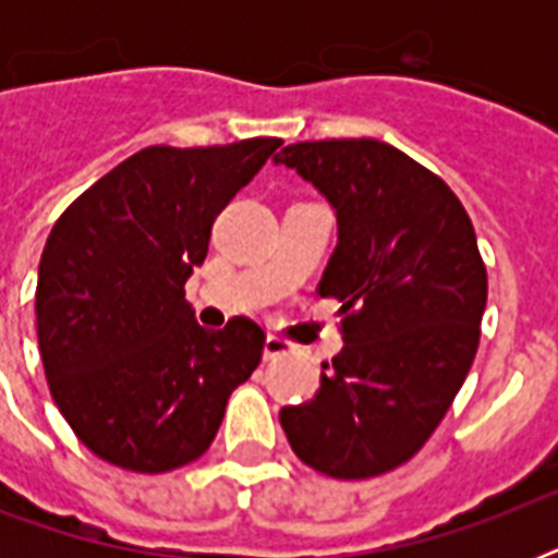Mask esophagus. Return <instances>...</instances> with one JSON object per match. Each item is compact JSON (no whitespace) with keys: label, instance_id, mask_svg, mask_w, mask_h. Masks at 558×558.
Returning <instances> with one entry per match:
<instances>
[{"label":"esophagus","instance_id":"34e87169","mask_svg":"<svg viewBox=\"0 0 558 558\" xmlns=\"http://www.w3.org/2000/svg\"><path fill=\"white\" fill-rule=\"evenodd\" d=\"M287 353H292V344L283 339H278V336H269V339L263 341V359L266 362H275V359L287 356Z\"/></svg>","mask_w":558,"mask_h":558}]
</instances>
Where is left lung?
Instances as JSON below:
<instances>
[{
  "label": "left lung",
  "mask_w": 558,
  "mask_h": 558,
  "mask_svg": "<svg viewBox=\"0 0 558 558\" xmlns=\"http://www.w3.org/2000/svg\"><path fill=\"white\" fill-rule=\"evenodd\" d=\"M339 222L318 295L341 301L344 348L322 388L280 411L298 458L341 481L385 475L423 449L466 379L486 266L451 187L376 138L298 142L275 156Z\"/></svg>",
  "instance_id": "left-lung-1"
}]
</instances>
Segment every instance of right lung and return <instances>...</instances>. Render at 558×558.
<instances>
[{"label":"right lung","mask_w":558,"mask_h":558,"mask_svg":"<svg viewBox=\"0 0 558 558\" xmlns=\"http://www.w3.org/2000/svg\"><path fill=\"white\" fill-rule=\"evenodd\" d=\"M280 144L147 147L51 228L37 275L39 356L65 423L112 466L159 475L205 454L231 390L260 365V327H199L185 280L219 210Z\"/></svg>","instance_id":"obj_1"}]
</instances>
